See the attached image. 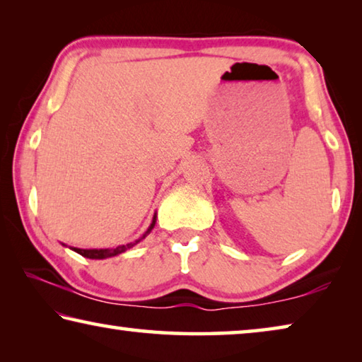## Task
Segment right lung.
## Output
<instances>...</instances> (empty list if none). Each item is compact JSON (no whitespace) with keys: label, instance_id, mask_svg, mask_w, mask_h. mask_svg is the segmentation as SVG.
<instances>
[{"label":"right lung","instance_id":"right-lung-1","mask_svg":"<svg viewBox=\"0 0 362 362\" xmlns=\"http://www.w3.org/2000/svg\"><path fill=\"white\" fill-rule=\"evenodd\" d=\"M155 223H156V216L153 217V222H151V225H150V228L146 230L144 238H145L146 235H148L153 226H155ZM139 241H140V240L134 241V243H129V244H126V246H118V247H115V249H76V247H73V250H75V252H78L79 255L86 257V259H107V257H115V255H118V254L126 252L127 249H131L132 246H136V244H137Z\"/></svg>","mask_w":362,"mask_h":362}]
</instances>
